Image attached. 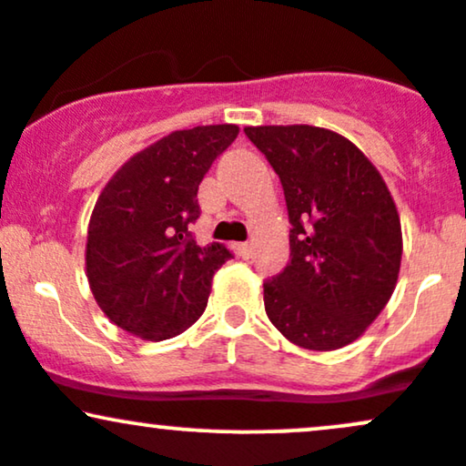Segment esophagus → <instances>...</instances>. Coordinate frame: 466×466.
Returning <instances> with one entry per match:
<instances>
[{"mask_svg":"<svg viewBox=\"0 0 466 466\" xmlns=\"http://www.w3.org/2000/svg\"><path fill=\"white\" fill-rule=\"evenodd\" d=\"M234 249H237V254L240 256V258H251V243H237L234 245Z\"/></svg>","mask_w":466,"mask_h":466,"instance_id":"34e87169","label":"esophagus"}]
</instances>
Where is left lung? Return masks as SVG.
<instances>
[{
    "label": "left lung",
    "instance_id": "left-lung-1",
    "mask_svg": "<svg viewBox=\"0 0 466 466\" xmlns=\"http://www.w3.org/2000/svg\"><path fill=\"white\" fill-rule=\"evenodd\" d=\"M280 177L291 260L265 282V311L291 344L337 350L366 333L399 280L403 234L386 181L339 133L245 127Z\"/></svg>",
    "mask_w": 466,
    "mask_h": 466
}]
</instances>
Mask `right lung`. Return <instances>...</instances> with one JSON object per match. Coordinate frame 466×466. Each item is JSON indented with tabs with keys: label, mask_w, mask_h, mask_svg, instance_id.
Wrapping results in <instances>:
<instances>
[{
	"label": "right lung",
	"mask_w": 466,
	"mask_h": 466,
	"mask_svg": "<svg viewBox=\"0 0 466 466\" xmlns=\"http://www.w3.org/2000/svg\"><path fill=\"white\" fill-rule=\"evenodd\" d=\"M237 125L173 131L136 153L106 181L87 228L85 271L103 313L127 333L162 341L206 311L212 278L232 258L221 243L199 248L197 190L237 140Z\"/></svg>",
	"instance_id": "right-lung-1"
}]
</instances>
